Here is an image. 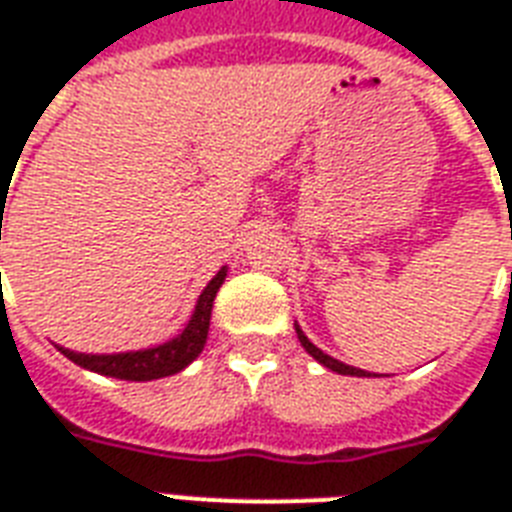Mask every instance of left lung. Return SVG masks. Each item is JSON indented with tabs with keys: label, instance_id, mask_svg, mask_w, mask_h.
Here are the masks:
<instances>
[{
	"label": "left lung",
	"instance_id": "8db88e82",
	"mask_svg": "<svg viewBox=\"0 0 512 512\" xmlns=\"http://www.w3.org/2000/svg\"><path fill=\"white\" fill-rule=\"evenodd\" d=\"M295 329H297V340L303 342V348L308 350V353H311V356L316 358L319 364H324V366H327V369H332V372H337V374H353V377H366L364 369H356V366L342 364V361H337V358L327 356L324 350L316 348V345H313V342L303 335V329H300V327H295Z\"/></svg>",
	"mask_w": 512,
	"mask_h": 512
}]
</instances>
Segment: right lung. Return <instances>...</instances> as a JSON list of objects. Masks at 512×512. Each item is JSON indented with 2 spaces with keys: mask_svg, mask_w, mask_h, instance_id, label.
I'll list each match as a JSON object with an SVG mask.
<instances>
[{
  "mask_svg": "<svg viewBox=\"0 0 512 512\" xmlns=\"http://www.w3.org/2000/svg\"><path fill=\"white\" fill-rule=\"evenodd\" d=\"M225 281V268L217 271V276L209 281L204 292L199 295L196 311H193L188 327L175 337V340L156 345L148 350H135V353H111V356H92V353H74V350L60 348V353L71 358L74 364L90 369V372L116 377V380H159V377H170L191 364L193 358L199 356L209 332V316H212V303L220 284Z\"/></svg>",
  "mask_w": 512,
  "mask_h": 512,
  "instance_id": "1",
  "label": "right lung"
}]
</instances>
